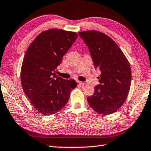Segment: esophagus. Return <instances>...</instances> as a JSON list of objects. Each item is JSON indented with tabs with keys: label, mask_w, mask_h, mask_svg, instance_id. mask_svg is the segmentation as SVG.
I'll list each match as a JSON object with an SVG mask.
<instances>
[{
	"label": "esophagus",
	"mask_w": 151,
	"mask_h": 151,
	"mask_svg": "<svg viewBox=\"0 0 151 151\" xmlns=\"http://www.w3.org/2000/svg\"><path fill=\"white\" fill-rule=\"evenodd\" d=\"M78 84L80 86H85L86 85V83L85 82H81V81H78Z\"/></svg>",
	"instance_id": "1"
}]
</instances>
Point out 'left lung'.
Segmentation results:
<instances>
[{
  "label": "left lung",
  "mask_w": 151,
  "mask_h": 151,
  "mask_svg": "<svg viewBox=\"0 0 151 151\" xmlns=\"http://www.w3.org/2000/svg\"><path fill=\"white\" fill-rule=\"evenodd\" d=\"M78 35L88 47L96 69L101 72L99 84L87 101L97 113H113L122 107L128 95L132 79L129 62L107 35L97 31L79 32Z\"/></svg>",
  "instance_id": "obj_1"
}]
</instances>
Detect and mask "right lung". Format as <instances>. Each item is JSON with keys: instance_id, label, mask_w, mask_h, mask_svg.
<instances>
[{"instance_id": "add662e5", "label": "right lung", "mask_w": 151, "mask_h": 151, "mask_svg": "<svg viewBox=\"0 0 151 151\" xmlns=\"http://www.w3.org/2000/svg\"><path fill=\"white\" fill-rule=\"evenodd\" d=\"M77 37L75 32L49 29L38 35L25 52L21 69L23 90L34 108L44 115L63 109L77 86L74 80H65L55 74Z\"/></svg>"}]
</instances>
